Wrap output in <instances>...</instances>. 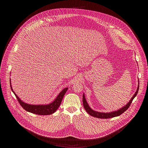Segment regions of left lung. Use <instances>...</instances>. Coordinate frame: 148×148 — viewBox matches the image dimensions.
Returning a JSON list of instances; mask_svg holds the SVG:
<instances>
[{
    "label": "left lung",
    "mask_w": 148,
    "mask_h": 148,
    "mask_svg": "<svg viewBox=\"0 0 148 148\" xmlns=\"http://www.w3.org/2000/svg\"><path fill=\"white\" fill-rule=\"evenodd\" d=\"M138 86H137V89L136 92H135V94H134V95L131 98V99L130 100V101L125 106L122 107V108H121L120 109L116 110V111H113V112H108V113H104V112H97L95 111L94 110H92V108L90 107L89 105L88 104L87 101L85 98V96H84V94H83V107L84 108V109L86 110V111L92 116H94V117L95 118H101V119H108V118H114V117H116V116H118L119 115H121V114H122L124 112H125L128 108H129L130 104H131L132 101H133V99L136 97V96L137 95L138 91V88H139V81H138Z\"/></svg>",
    "instance_id": "obj_1"
}]
</instances>
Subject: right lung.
<instances>
[{
  "label": "right lung",
  "mask_w": 148,
  "mask_h": 148,
  "mask_svg": "<svg viewBox=\"0 0 148 148\" xmlns=\"http://www.w3.org/2000/svg\"><path fill=\"white\" fill-rule=\"evenodd\" d=\"M10 86L12 92L14 94L15 96L16 97L21 106L27 112H29L30 113H32L34 114H39V115H49V114H51L55 112L58 110L59 107L60 106L62 99H63L66 92L68 89V88L64 89L59 93V95L55 98V99H54L52 103L49 104L34 105V104H29L26 103L25 102H23L22 100H21V99L17 95V94H15V92L13 90V89L11 86V80H10Z\"/></svg>",
  "instance_id": "add662e5"
}]
</instances>
